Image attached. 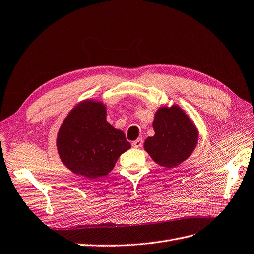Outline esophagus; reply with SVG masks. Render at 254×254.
<instances>
[{"label":"esophagus","instance_id":"34e87169","mask_svg":"<svg viewBox=\"0 0 254 254\" xmlns=\"http://www.w3.org/2000/svg\"><path fill=\"white\" fill-rule=\"evenodd\" d=\"M142 145H143V140L142 139H137V140L132 142V146L134 148H141Z\"/></svg>","mask_w":254,"mask_h":254}]
</instances>
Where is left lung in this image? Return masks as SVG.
Listing matches in <instances>:
<instances>
[{
  "label": "left lung",
  "mask_w": 254,
  "mask_h": 254,
  "mask_svg": "<svg viewBox=\"0 0 254 254\" xmlns=\"http://www.w3.org/2000/svg\"><path fill=\"white\" fill-rule=\"evenodd\" d=\"M152 127L155 135L145 140L144 148L161 166L166 168L178 166L196 148L198 130L179 106L159 108Z\"/></svg>",
  "instance_id": "8db88e82"
}]
</instances>
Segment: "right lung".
Segmentation results:
<instances>
[{
    "mask_svg": "<svg viewBox=\"0 0 254 254\" xmlns=\"http://www.w3.org/2000/svg\"><path fill=\"white\" fill-rule=\"evenodd\" d=\"M106 106L87 99L76 105L61 124L57 150L71 172L95 179L108 175L131 145L124 132L106 120Z\"/></svg>",
    "mask_w": 254,
    "mask_h": 254,
    "instance_id": "add662e5",
    "label": "right lung"
}]
</instances>
